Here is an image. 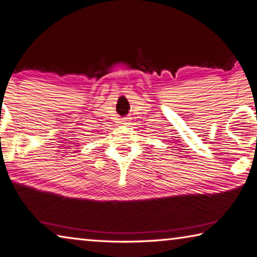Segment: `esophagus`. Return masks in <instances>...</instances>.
I'll list each match as a JSON object with an SVG mask.
<instances>
[{"mask_svg": "<svg viewBox=\"0 0 257 257\" xmlns=\"http://www.w3.org/2000/svg\"><path fill=\"white\" fill-rule=\"evenodd\" d=\"M121 123H123V124H128V118H126V117H124V118H121Z\"/></svg>", "mask_w": 257, "mask_h": 257, "instance_id": "obj_1", "label": "esophagus"}]
</instances>
